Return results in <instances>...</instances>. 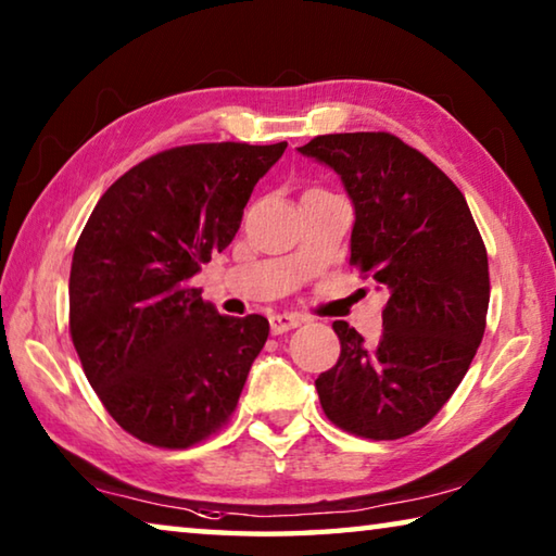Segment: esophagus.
I'll list each match as a JSON object with an SVG mask.
<instances>
[{
    "label": "esophagus",
    "instance_id": "esophagus-1",
    "mask_svg": "<svg viewBox=\"0 0 556 556\" xmlns=\"http://www.w3.org/2000/svg\"><path fill=\"white\" fill-rule=\"evenodd\" d=\"M304 321H306V318L299 316V314H275L269 318V328H271V333L279 336V333L291 331V328L301 326Z\"/></svg>",
    "mask_w": 556,
    "mask_h": 556
}]
</instances>
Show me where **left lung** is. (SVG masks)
<instances>
[{"instance_id":"8db88e82","label":"left lung","mask_w":556,"mask_h":556,"mask_svg":"<svg viewBox=\"0 0 556 556\" xmlns=\"http://www.w3.org/2000/svg\"><path fill=\"white\" fill-rule=\"evenodd\" d=\"M338 174L353 203L351 262L388 294L378 343L336 321L341 357L318 375L326 417L365 439L427 425L464 380L485 331L488 255L456 184L388 131L299 147Z\"/></svg>"}]
</instances>
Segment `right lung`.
<instances>
[{
  "mask_svg": "<svg viewBox=\"0 0 556 556\" xmlns=\"http://www.w3.org/2000/svg\"><path fill=\"white\" fill-rule=\"evenodd\" d=\"M279 144L176 147L129 168L92 211L71 265V336L110 417L147 444L218 431L269 336L265 316H220L191 287L240 228Z\"/></svg>",
  "mask_w": 556,
  "mask_h": 556,
  "instance_id": "obj_1",
  "label": "right lung"
}]
</instances>
